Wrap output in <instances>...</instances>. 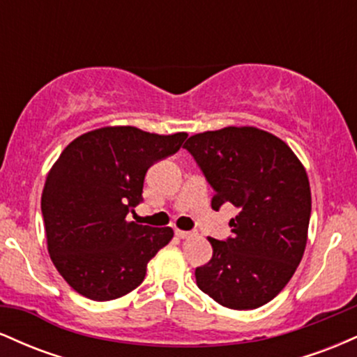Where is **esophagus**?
<instances>
[{"mask_svg":"<svg viewBox=\"0 0 357 357\" xmlns=\"http://www.w3.org/2000/svg\"><path fill=\"white\" fill-rule=\"evenodd\" d=\"M191 235H195V233L184 231V230H176V236H178V238H190Z\"/></svg>","mask_w":357,"mask_h":357,"instance_id":"esophagus-1","label":"esophagus"}]
</instances>
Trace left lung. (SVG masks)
Returning a JSON list of instances; mask_svg holds the SVG:
<instances>
[{
	"mask_svg": "<svg viewBox=\"0 0 357 357\" xmlns=\"http://www.w3.org/2000/svg\"><path fill=\"white\" fill-rule=\"evenodd\" d=\"M215 190L211 208H240L233 236H208L211 260L195 270L196 284L220 305H265L289 284L301 264L310 220L305 167L280 137L253 126L223 127L184 144Z\"/></svg>",
	"mask_w": 357,
	"mask_h": 357,
	"instance_id": "obj_1",
	"label": "left lung"
}]
</instances>
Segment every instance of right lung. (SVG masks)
Returning <instances> with one entry per match:
<instances>
[{
	"mask_svg": "<svg viewBox=\"0 0 357 357\" xmlns=\"http://www.w3.org/2000/svg\"><path fill=\"white\" fill-rule=\"evenodd\" d=\"M186 132L169 136L107 126L79 136L48 171L42 195L50 258L68 285L92 301H114L142 284L147 264L173 228L127 221L142 202L144 176L174 154Z\"/></svg>",
	"mask_w": 357,
	"mask_h": 357,
	"instance_id": "right-lung-1",
	"label": "right lung"
}]
</instances>
